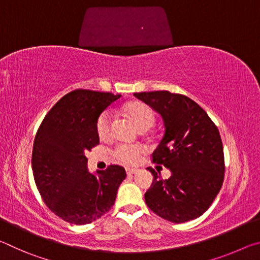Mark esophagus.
<instances>
[{
    "mask_svg": "<svg viewBox=\"0 0 260 260\" xmlns=\"http://www.w3.org/2000/svg\"><path fill=\"white\" fill-rule=\"evenodd\" d=\"M139 172V169H133V167H128V169H126V173L131 175V174H135Z\"/></svg>",
    "mask_w": 260,
    "mask_h": 260,
    "instance_id": "1",
    "label": "esophagus"
}]
</instances>
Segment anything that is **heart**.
<instances>
[{
	"mask_svg": "<svg viewBox=\"0 0 260 260\" xmlns=\"http://www.w3.org/2000/svg\"><path fill=\"white\" fill-rule=\"evenodd\" d=\"M122 111L129 119L133 121L139 131H148L155 124L156 117L150 107L141 102H131L124 105ZM112 119L111 113L104 111L98 119L96 129L101 139H108L111 135ZM143 152V148L140 146H119L114 150V157L118 161L124 164H134L138 161L141 153Z\"/></svg>",
	"mask_w": 260,
	"mask_h": 260,
	"instance_id": "1",
	"label": "heart"
}]
</instances>
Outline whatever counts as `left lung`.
<instances>
[{
	"mask_svg": "<svg viewBox=\"0 0 260 260\" xmlns=\"http://www.w3.org/2000/svg\"><path fill=\"white\" fill-rule=\"evenodd\" d=\"M134 96L160 114L164 135L152 160L170 170L161 179L153 169L152 184L144 200L156 214L175 223L199 218L212 204L225 173L219 131L203 109L187 96L167 90Z\"/></svg>",
	"mask_w": 260,
	"mask_h": 260,
	"instance_id": "1",
	"label": "left lung"
}]
</instances>
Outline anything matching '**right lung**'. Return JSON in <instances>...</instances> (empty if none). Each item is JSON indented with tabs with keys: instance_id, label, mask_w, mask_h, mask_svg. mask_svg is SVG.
<instances>
[{
	"instance_id": "obj_1",
	"label": "right lung",
	"mask_w": 260,
	"mask_h": 260,
	"mask_svg": "<svg viewBox=\"0 0 260 260\" xmlns=\"http://www.w3.org/2000/svg\"><path fill=\"white\" fill-rule=\"evenodd\" d=\"M121 95L77 89L63 96L43 119L34 139L32 170L37 187L52 212L86 225L112 208L124 167L88 171L86 151L100 143L98 119Z\"/></svg>"
}]
</instances>
